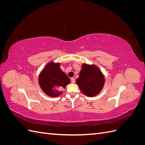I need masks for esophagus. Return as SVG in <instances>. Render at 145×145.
I'll list each match as a JSON object with an SVG mask.
<instances>
[{
	"instance_id": "obj_1",
	"label": "esophagus",
	"mask_w": 145,
	"mask_h": 145,
	"mask_svg": "<svg viewBox=\"0 0 145 145\" xmlns=\"http://www.w3.org/2000/svg\"><path fill=\"white\" fill-rule=\"evenodd\" d=\"M71 82H72V83H75V82H76V80H75V78H73V77L71 78Z\"/></svg>"
}]
</instances>
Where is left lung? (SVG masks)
Returning a JSON list of instances; mask_svg holds the SVG:
<instances>
[{"label":"left lung","mask_w":145,"mask_h":145,"mask_svg":"<svg viewBox=\"0 0 145 145\" xmlns=\"http://www.w3.org/2000/svg\"><path fill=\"white\" fill-rule=\"evenodd\" d=\"M105 78L99 69L94 65H83L76 83L83 94L89 97L98 94L104 85Z\"/></svg>","instance_id":"left-lung-1"}]
</instances>
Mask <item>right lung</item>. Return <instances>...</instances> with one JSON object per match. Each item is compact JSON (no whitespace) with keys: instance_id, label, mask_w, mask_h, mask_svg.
Listing matches in <instances>:
<instances>
[{"instance_id":"add662e5","label":"right lung","mask_w":145,"mask_h":145,"mask_svg":"<svg viewBox=\"0 0 145 145\" xmlns=\"http://www.w3.org/2000/svg\"><path fill=\"white\" fill-rule=\"evenodd\" d=\"M59 67V63H50L39 76V82L41 88L51 97L60 95L70 82L69 77Z\"/></svg>"}]
</instances>
